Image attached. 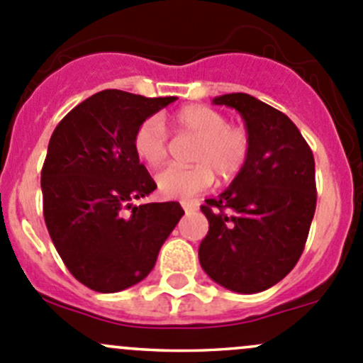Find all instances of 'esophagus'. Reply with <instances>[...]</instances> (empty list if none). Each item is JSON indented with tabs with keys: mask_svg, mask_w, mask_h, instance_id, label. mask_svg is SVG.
<instances>
[{
	"mask_svg": "<svg viewBox=\"0 0 363 363\" xmlns=\"http://www.w3.org/2000/svg\"><path fill=\"white\" fill-rule=\"evenodd\" d=\"M182 208H184L186 212H195L196 208H199V203H196V202H182Z\"/></svg>",
	"mask_w": 363,
	"mask_h": 363,
	"instance_id": "1",
	"label": "esophagus"
}]
</instances>
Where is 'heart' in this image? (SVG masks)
<instances>
[{
  "mask_svg": "<svg viewBox=\"0 0 363 363\" xmlns=\"http://www.w3.org/2000/svg\"><path fill=\"white\" fill-rule=\"evenodd\" d=\"M175 133L196 138L189 152L191 167H168L160 172L156 186L167 199L188 200L214 181L235 179L251 156V133L242 124L228 123L225 113L207 105H186L174 116ZM133 149L149 167H158L168 156V137L160 117L142 121L133 135Z\"/></svg>",
  "mask_w": 363,
  "mask_h": 363,
  "instance_id": "heart-1",
  "label": "heart"
}]
</instances>
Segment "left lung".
<instances>
[{
    "label": "left lung",
    "instance_id": "8db88e82",
    "mask_svg": "<svg viewBox=\"0 0 363 363\" xmlns=\"http://www.w3.org/2000/svg\"><path fill=\"white\" fill-rule=\"evenodd\" d=\"M212 101L242 116L252 147L232 184L200 207L208 219L200 265L226 290L258 294L286 277L302 256L316 211L314 156L286 113L251 94Z\"/></svg>",
    "mask_w": 363,
    "mask_h": 363
}]
</instances>
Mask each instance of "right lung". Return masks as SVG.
I'll return each mask as SVG.
<instances>
[{"label":"right lung","mask_w":363,"mask_h":363,"mask_svg":"<svg viewBox=\"0 0 363 363\" xmlns=\"http://www.w3.org/2000/svg\"><path fill=\"white\" fill-rule=\"evenodd\" d=\"M175 100L100 91L72 108L50 137L43 218L67 269L91 290L116 294L140 283L184 214L179 202L131 203L156 189L133 149L135 131Z\"/></svg>","instance_id":"obj_1"}]
</instances>
